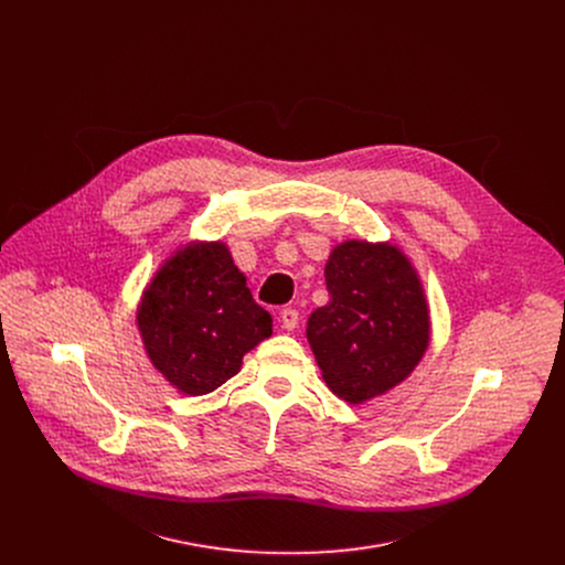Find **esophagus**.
Listing matches in <instances>:
<instances>
[{
	"instance_id": "34e87169",
	"label": "esophagus",
	"mask_w": 565,
	"mask_h": 565,
	"mask_svg": "<svg viewBox=\"0 0 565 565\" xmlns=\"http://www.w3.org/2000/svg\"><path fill=\"white\" fill-rule=\"evenodd\" d=\"M279 324L284 331H295L299 324V312L295 308H284L279 312Z\"/></svg>"
}]
</instances>
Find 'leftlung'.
I'll use <instances>...</instances> for the list:
<instances>
[{"label": "left lung", "instance_id": "left-lung-1", "mask_svg": "<svg viewBox=\"0 0 565 565\" xmlns=\"http://www.w3.org/2000/svg\"><path fill=\"white\" fill-rule=\"evenodd\" d=\"M324 277L331 301L310 315L306 338L327 386L349 405H364L425 358L429 301L412 259L391 241H342Z\"/></svg>", "mask_w": 565, "mask_h": 565}]
</instances>
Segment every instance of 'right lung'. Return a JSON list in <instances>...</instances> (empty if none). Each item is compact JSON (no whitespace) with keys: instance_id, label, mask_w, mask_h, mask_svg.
Instances as JSON below:
<instances>
[{"instance_id":"right-lung-1","label":"right lung","mask_w":565,"mask_h":565,"mask_svg":"<svg viewBox=\"0 0 565 565\" xmlns=\"http://www.w3.org/2000/svg\"><path fill=\"white\" fill-rule=\"evenodd\" d=\"M136 327L153 369L183 395H205L273 335L223 241H188L147 281Z\"/></svg>"}]
</instances>
